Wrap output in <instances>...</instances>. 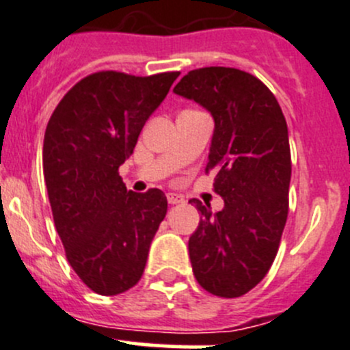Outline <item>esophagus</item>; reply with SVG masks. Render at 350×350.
<instances>
[{"label": "esophagus", "mask_w": 350, "mask_h": 350, "mask_svg": "<svg viewBox=\"0 0 350 350\" xmlns=\"http://www.w3.org/2000/svg\"><path fill=\"white\" fill-rule=\"evenodd\" d=\"M167 201H169V204H181V203H185V200H183V196L176 195V193H169V195H167Z\"/></svg>", "instance_id": "34e87169"}]
</instances>
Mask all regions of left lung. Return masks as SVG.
Returning <instances> with one entry per match:
<instances>
[{
    "instance_id": "left-lung-1",
    "label": "left lung",
    "mask_w": 350,
    "mask_h": 350,
    "mask_svg": "<svg viewBox=\"0 0 350 350\" xmlns=\"http://www.w3.org/2000/svg\"><path fill=\"white\" fill-rule=\"evenodd\" d=\"M174 93L195 100L215 120L204 171L224 210L191 200L201 213L188 249L203 289L237 298L264 280L280 249L291 181L288 125L269 88L245 70L201 67L189 70Z\"/></svg>"
}]
</instances>
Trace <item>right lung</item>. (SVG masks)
Returning a JSON list of instances; mask_svg holds the SVG:
<instances>
[{
	"instance_id": "right-lung-1",
	"label": "right lung",
	"mask_w": 350,
	"mask_h": 350,
	"mask_svg": "<svg viewBox=\"0 0 350 350\" xmlns=\"http://www.w3.org/2000/svg\"><path fill=\"white\" fill-rule=\"evenodd\" d=\"M179 72L100 70L74 84L44 137V176L54 224L79 280L103 296L142 278L167 211L161 189L126 191L118 167Z\"/></svg>"
}]
</instances>
